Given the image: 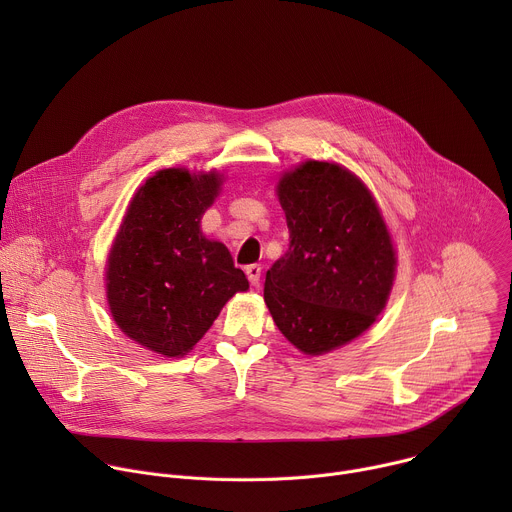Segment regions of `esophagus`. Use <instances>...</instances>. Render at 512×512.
I'll use <instances>...</instances> for the list:
<instances>
[{"label": "esophagus", "instance_id": "1", "mask_svg": "<svg viewBox=\"0 0 512 512\" xmlns=\"http://www.w3.org/2000/svg\"><path fill=\"white\" fill-rule=\"evenodd\" d=\"M245 273H247V277H249V281H251V285H259V281H261V265H257V263H253V265H249L247 269H245Z\"/></svg>", "mask_w": 512, "mask_h": 512}]
</instances>
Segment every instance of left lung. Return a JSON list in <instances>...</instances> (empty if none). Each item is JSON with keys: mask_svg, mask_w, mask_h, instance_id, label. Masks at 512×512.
Wrapping results in <instances>:
<instances>
[{"mask_svg": "<svg viewBox=\"0 0 512 512\" xmlns=\"http://www.w3.org/2000/svg\"><path fill=\"white\" fill-rule=\"evenodd\" d=\"M289 249L265 277V304L279 332L322 356L367 332L387 308L397 251L383 210L354 172L306 160L279 174Z\"/></svg>", "mask_w": 512, "mask_h": 512, "instance_id": "left-lung-1", "label": "left lung"}]
</instances>
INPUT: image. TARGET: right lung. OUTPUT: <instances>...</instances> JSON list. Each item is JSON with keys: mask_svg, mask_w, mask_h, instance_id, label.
I'll return each instance as SVG.
<instances>
[{"mask_svg": "<svg viewBox=\"0 0 512 512\" xmlns=\"http://www.w3.org/2000/svg\"><path fill=\"white\" fill-rule=\"evenodd\" d=\"M225 174L164 168L131 196L105 263V296L117 328L164 358L188 354L249 281L225 243L206 239L202 214Z\"/></svg>", "mask_w": 512, "mask_h": 512, "instance_id": "obj_1", "label": "right lung"}]
</instances>
